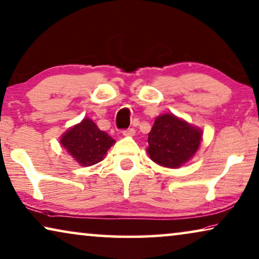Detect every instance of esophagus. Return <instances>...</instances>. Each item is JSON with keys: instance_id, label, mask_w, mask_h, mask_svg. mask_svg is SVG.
<instances>
[{"instance_id": "34e87169", "label": "esophagus", "mask_w": 259, "mask_h": 259, "mask_svg": "<svg viewBox=\"0 0 259 259\" xmlns=\"http://www.w3.org/2000/svg\"><path fill=\"white\" fill-rule=\"evenodd\" d=\"M122 134L124 135V136H134L135 135V130L133 128H129V129H124L122 131Z\"/></svg>"}]
</instances>
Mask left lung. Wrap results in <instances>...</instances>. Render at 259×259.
Returning <instances> with one entry per match:
<instances>
[{"mask_svg": "<svg viewBox=\"0 0 259 259\" xmlns=\"http://www.w3.org/2000/svg\"><path fill=\"white\" fill-rule=\"evenodd\" d=\"M202 131L172 114L157 117L149 133L150 158L165 167H179L198 151Z\"/></svg>", "mask_w": 259, "mask_h": 259, "instance_id": "obj_1", "label": "left lung"}]
</instances>
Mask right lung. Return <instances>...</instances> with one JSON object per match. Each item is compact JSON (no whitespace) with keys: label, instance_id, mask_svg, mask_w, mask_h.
<instances>
[{"label":"right lung","instance_id":"1","mask_svg":"<svg viewBox=\"0 0 259 259\" xmlns=\"http://www.w3.org/2000/svg\"><path fill=\"white\" fill-rule=\"evenodd\" d=\"M60 143L81 166H92L103 159L115 141L92 119L84 118L65 133Z\"/></svg>","mask_w":259,"mask_h":259}]
</instances>
